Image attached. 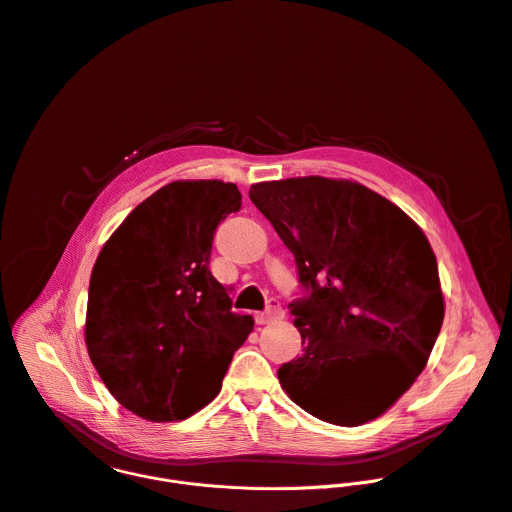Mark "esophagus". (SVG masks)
<instances>
[{"instance_id": "esophagus-1", "label": "esophagus", "mask_w": 512, "mask_h": 512, "mask_svg": "<svg viewBox=\"0 0 512 512\" xmlns=\"http://www.w3.org/2000/svg\"><path fill=\"white\" fill-rule=\"evenodd\" d=\"M283 317H285V311H283V307L279 305V301H277V299H273V301L269 303V309H267V311H263V313H257V315H255V319H257V323H259V325L277 323V321H281Z\"/></svg>"}]
</instances>
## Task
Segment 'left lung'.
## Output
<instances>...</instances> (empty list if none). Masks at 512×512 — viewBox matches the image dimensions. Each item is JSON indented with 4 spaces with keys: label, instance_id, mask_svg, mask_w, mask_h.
I'll return each instance as SVG.
<instances>
[{
    "label": "left lung",
    "instance_id": "obj_1",
    "mask_svg": "<svg viewBox=\"0 0 512 512\" xmlns=\"http://www.w3.org/2000/svg\"><path fill=\"white\" fill-rule=\"evenodd\" d=\"M249 197L311 287L291 309L303 353L277 371L283 391L339 427L381 417L427 367L445 319L427 235L401 207L349 179L263 181Z\"/></svg>",
    "mask_w": 512,
    "mask_h": 512
}]
</instances>
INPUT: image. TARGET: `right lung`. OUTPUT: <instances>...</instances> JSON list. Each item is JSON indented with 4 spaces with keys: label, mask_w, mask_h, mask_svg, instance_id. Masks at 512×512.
Wrapping results in <instances>:
<instances>
[{
    "label": "right lung",
    "mask_w": 512,
    "mask_h": 512,
    "mask_svg": "<svg viewBox=\"0 0 512 512\" xmlns=\"http://www.w3.org/2000/svg\"><path fill=\"white\" fill-rule=\"evenodd\" d=\"M239 207L235 183L171 181L141 201L97 255L87 353L115 401L145 421H183L209 405L253 331V317L231 313L209 271L213 233Z\"/></svg>",
    "instance_id": "right-lung-1"
}]
</instances>
